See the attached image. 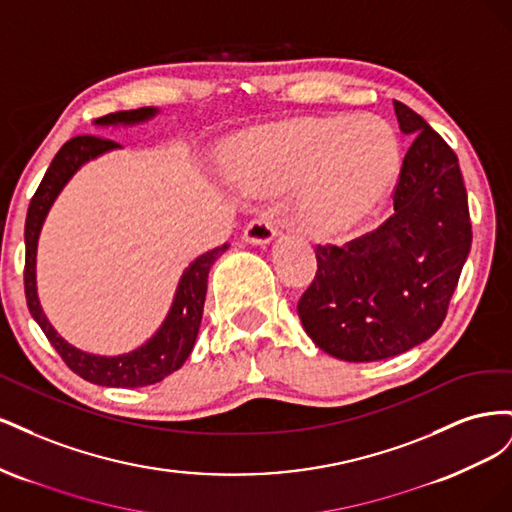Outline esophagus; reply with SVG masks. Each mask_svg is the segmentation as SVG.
<instances>
[{
	"label": "esophagus",
	"mask_w": 512,
	"mask_h": 512,
	"mask_svg": "<svg viewBox=\"0 0 512 512\" xmlns=\"http://www.w3.org/2000/svg\"><path fill=\"white\" fill-rule=\"evenodd\" d=\"M275 232H277V228H275L273 220H269V218H256V220H252L250 224L245 226L243 239L247 243L262 245V243H269L275 237Z\"/></svg>",
	"instance_id": "34e87169"
}]
</instances>
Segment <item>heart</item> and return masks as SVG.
I'll return each mask as SVG.
<instances>
[{
    "label": "heart",
    "instance_id": "heart-1",
    "mask_svg": "<svg viewBox=\"0 0 512 512\" xmlns=\"http://www.w3.org/2000/svg\"><path fill=\"white\" fill-rule=\"evenodd\" d=\"M401 166L395 132L378 119L316 117L245 134L232 177L245 192L297 185L292 213L316 237H337L365 220L389 194Z\"/></svg>",
    "mask_w": 512,
    "mask_h": 512
}]
</instances>
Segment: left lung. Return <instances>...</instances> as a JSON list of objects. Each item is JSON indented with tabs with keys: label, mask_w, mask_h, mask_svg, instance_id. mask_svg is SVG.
Returning a JSON list of instances; mask_svg holds the SVG:
<instances>
[{
	"label": "left lung",
	"mask_w": 512,
	"mask_h": 512,
	"mask_svg": "<svg viewBox=\"0 0 512 512\" xmlns=\"http://www.w3.org/2000/svg\"><path fill=\"white\" fill-rule=\"evenodd\" d=\"M401 132L416 134L393 188V215L344 245H316L318 269L297 312L327 354L371 363L436 333L472 245L468 194L455 151L395 100Z\"/></svg>",
	"instance_id": "obj_1"
}]
</instances>
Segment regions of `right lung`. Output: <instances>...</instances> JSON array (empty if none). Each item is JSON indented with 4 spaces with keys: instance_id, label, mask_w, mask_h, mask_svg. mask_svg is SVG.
<instances>
[{
    "instance_id": "obj_1",
    "label": "right lung",
    "mask_w": 512,
    "mask_h": 512,
    "mask_svg": "<svg viewBox=\"0 0 512 512\" xmlns=\"http://www.w3.org/2000/svg\"><path fill=\"white\" fill-rule=\"evenodd\" d=\"M151 115H156V108H134V111H119L104 115L98 119V123L106 126V123H136L143 121ZM119 147L111 138H102L96 134H79L70 138L68 143L61 145V149L55 153V158L46 170L36 194L32 196V203L27 209L25 220V299L27 307L32 312L34 320L40 324L46 339L57 350V354L76 376H81L87 382H94L100 386H121V389H138V386H149L164 380L166 376L177 371L185 359H188L196 335L200 320H203V307H205V294H207V277L209 269L215 260H218L226 250L228 243L215 247V250L198 256L192 265L185 269L175 303L170 307V314L164 320L160 331L153 335L149 342L134 352L121 354V356H94L76 350L68 342L61 339L51 322L42 314V307L38 301L36 292V247H38V235L42 222L49 213L53 200L64 188L66 181L76 173L83 162L100 156L102 151Z\"/></svg>"
}]
</instances>
